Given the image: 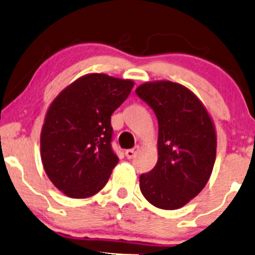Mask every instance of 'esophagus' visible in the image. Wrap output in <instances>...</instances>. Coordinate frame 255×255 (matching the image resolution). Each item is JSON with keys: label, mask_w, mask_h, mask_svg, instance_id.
Returning a JSON list of instances; mask_svg holds the SVG:
<instances>
[{"label": "esophagus", "mask_w": 255, "mask_h": 255, "mask_svg": "<svg viewBox=\"0 0 255 255\" xmlns=\"http://www.w3.org/2000/svg\"><path fill=\"white\" fill-rule=\"evenodd\" d=\"M137 152H139V146H135V147L129 148V150H126L125 154L128 159H131V158L135 157V154L137 153Z\"/></svg>", "instance_id": "34e87169"}]
</instances>
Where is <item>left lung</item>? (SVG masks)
<instances>
[{
    "instance_id": "obj_1",
    "label": "left lung",
    "mask_w": 255,
    "mask_h": 255,
    "mask_svg": "<svg viewBox=\"0 0 255 255\" xmlns=\"http://www.w3.org/2000/svg\"><path fill=\"white\" fill-rule=\"evenodd\" d=\"M135 93L158 120L157 164L140 175V191L156 207L180 209L211 176L217 146L212 120L194 93L180 84L146 83Z\"/></svg>"
}]
</instances>
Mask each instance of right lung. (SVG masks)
<instances>
[{
    "label": "right lung",
    "instance_id": "add662e5",
    "mask_svg": "<svg viewBox=\"0 0 255 255\" xmlns=\"http://www.w3.org/2000/svg\"><path fill=\"white\" fill-rule=\"evenodd\" d=\"M133 85L95 73L78 79L51 103L40 135V154L48 177L67 197H92L107 184L119 162L111 147V115Z\"/></svg>",
    "mask_w": 255,
    "mask_h": 255
}]
</instances>
